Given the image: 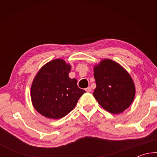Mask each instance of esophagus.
Listing matches in <instances>:
<instances>
[{
	"instance_id": "esophagus-1",
	"label": "esophagus",
	"mask_w": 157,
	"mask_h": 157,
	"mask_svg": "<svg viewBox=\"0 0 157 157\" xmlns=\"http://www.w3.org/2000/svg\"><path fill=\"white\" fill-rule=\"evenodd\" d=\"M86 90V92H88V93H89V92H91V88L90 86H89V87H87V88L85 89Z\"/></svg>"
}]
</instances>
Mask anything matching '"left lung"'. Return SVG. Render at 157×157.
<instances>
[{"label":"left lung","mask_w":157,"mask_h":157,"mask_svg":"<svg viewBox=\"0 0 157 157\" xmlns=\"http://www.w3.org/2000/svg\"><path fill=\"white\" fill-rule=\"evenodd\" d=\"M96 88L94 96L100 105L109 113H122L134 99L133 79L127 71L111 59L101 61L94 68Z\"/></svg>","instance_id":"1"}]
</instances>
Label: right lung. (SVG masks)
<instances>
[{
    "instance_id": "add662e5",
    "label": "right lung",
    "mask_w": 157,
    "mask_h": 157,
    "mask_svg": "<svg viewBox=\"0 0 157 157\" xmlns=\"http://www.w3.org/2000/svg\"><path fill=\"white\" fill-rule=\"evenodd\" d=\"M71 65L56 59L46 63L31 86L32 102L35 109L46 118L59 119L71 112L86 91L78 88L76 79H71Z\"/></svg>"
}]
</instances>
